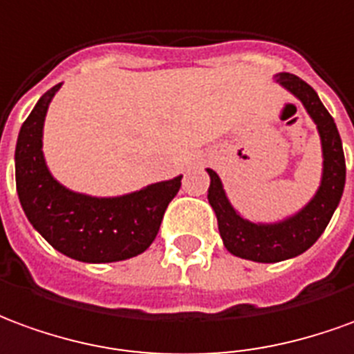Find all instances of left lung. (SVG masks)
<instances>
[{
  "instance_id": "obj_1",
  "label": "left lung",
  "mask_w": 354,
  "mask_h": 354,
  "mask_svg": "<svg viewBox=\"0 0 354 354\" xmlns=\"http://www.w3.org/2000/svg\"><path fill=\"white\" fill-rule=\"evenodd\" d=\"M277 80L305 104L320 133L322 152H324V175L317 196L292 219H286L278 225H255L244 221L232 209V205L223 192L217 173L207 169L212 177L207 200L217 215L225 248L232 255L259 263L284 261L309 250L328 227L335 207L342 200L343 187H345V156H343L342 137L333 124V118L318 99L317 91L307 82H303L301 77L290 72L278 74Z\"/></svg>"
}]
</instances>
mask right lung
Wrapping results in <instances>:
<instances>
[{"mask_svg":"<svg viewBox=\"0 0 354 354\" xmlns=\"http://www.w3.org/2000/svg\"><path fill=\"white\" fill-rule=\"evenodd\" d=\"M61 85L37 101L22 124L17 152V192L28 221L57 250L84 263L135 257L156 238L164 213L181 189V177L120 198H91L64 189L47 169L41 129L47 106Z\"/></svg>","mask_w":354,"mask_h":354,"instance_id":"add662e5","label":"right lung"}]
</instances>
